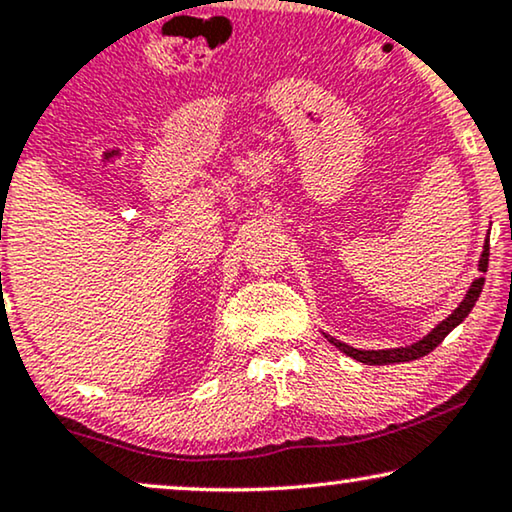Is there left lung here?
Segmentation results:
<instances>
[{
  "mask_svg": "<svg viewBox=\"0 0 512 512\" xmlns=\"http://www.w3.org/2000/svg\"><path fill=\"white\" fill-rule=\"evenodd\" d=\"M487 264H489V241L485 243V250H482V257H480V271H487ZM482 285H485V278H478L475 283L471 285L469 294H466L462 304L457 306V311L450 315L448 320H443L441 325H438L431 334H427L422 338V341H417L413 345H406V348H394V350H357V348H350V345H345L341 341H334V338L327 336L331 343L336 345L338 350H343L345 355L357 359V362H364V364H394V362H410V359H417V357H424L429 355L431 350L436 348V345L443 343V338L450 334L452 329H455L459 322H464L466 315L473 311L475 301H478L480 292H482Z\"/></svg>",
  "mask_w": 512,
  "mask_h": 512,
  "instance_id": "left-lung-1",
  "label": "left lung"
}]
</instances>
